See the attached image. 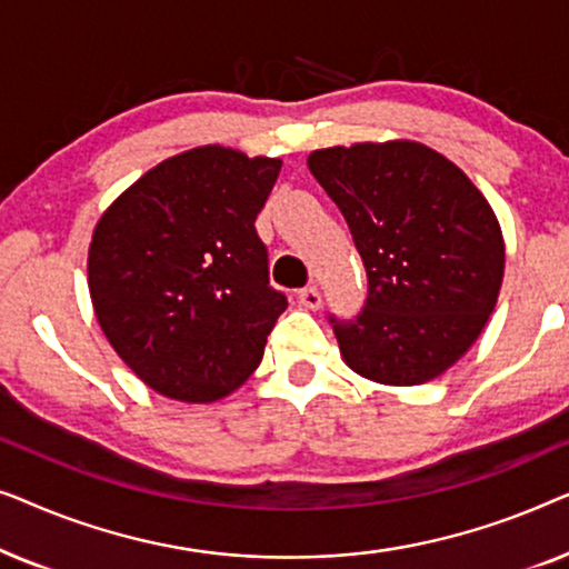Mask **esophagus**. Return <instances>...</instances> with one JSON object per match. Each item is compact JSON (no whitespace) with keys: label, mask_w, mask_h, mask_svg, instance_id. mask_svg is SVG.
Instances as JSON below:
<instances>
[{"label":"esophagus","mask_w":569,"mask_h":569,"mask_svg":"<svg viewBox=\"0 0 569 569\" xmlns=\"http://www.w3.org/2000/svg\"><path fill=\"white\" fill-rule=\"evenodd\" d=\"M298 300H300V306H302V308H308V310H318V308H321V290H318L316 284L302 287V290L298 292Z\"/></svg>","instance_id":"obj_1"}]
</instances>
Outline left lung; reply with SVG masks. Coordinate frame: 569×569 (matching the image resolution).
<instances>
[{
  "mask_svg": "<svg viewBox=\"0 0 569 569\" xmlns=\"http://www.w3.org/2000/svg\"><path fill=\"white\" fill-rule=\"evenodd\" d=\"M310 173L341 209L368 274L355 318L329 316L362 378L417 386L466 355L495 310L500 222L461 168L417 142L316 150Z\"/></svg>",
  "mask_w": 569,
  "mask_h": 569,
  "instance_id": "1",
  "label": "left lung"
}]
</instances>
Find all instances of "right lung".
I'll list each match as a JSON object with an SVG mask.
<instances>
[{
    "label": "right lung",
    "mask_w": 569,
    "mask_h": 569,
    "mask_svg": "<svg viewBox=\"0 0 569 569\" xmlns=\"http://www.w3.org/2000/svg\"><path fill=\"white\" fill-rule=\"evenodd\" d=\"M279 168L197 147L144 173L100 217L88 256L92 308L152 391L207 403L259 368L287 308L256 232Z\"/></svg>",
    "instance_id": "right-lung-1"
}]
</instances>
